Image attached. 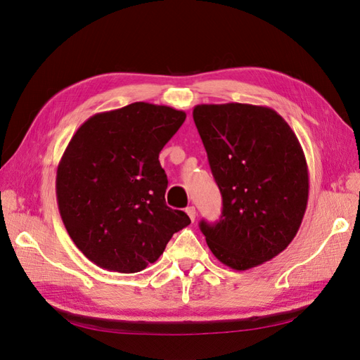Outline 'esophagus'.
Here are the masks:
<instances>
[{
	"label": "esophagus",
	"instance_id": "1",
	"mask_svg": "<svg viewBox=\"0 0 360 360\" xmlns=\"http://www.w3.org/2000/svg\"><path fill=\"white\" fill-rule=\"evenodd\" d=\"M186 213H188V216L191 217V221L193 222L195 217H197V209H195L193 205H191V207H188V209H186Z\"/></svg>",
	"mask_w": 360,
	"mask_h": 360
}]
</instances>
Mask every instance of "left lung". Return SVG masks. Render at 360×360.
I'll use <instances>...</instances> for the list:
<instances>
[{"label":"left lung","instance_id":"1","mask_svg":"<svg viewBox=\"0 0 360 360\" xmlns=\"http://www.w3.org/2000/svg\"><path fill=\"white\" fill-rule=\"evenodd\" d=\"M192 115L224 202L219 222L200 225L207 246L230 269L261 266L287 249L307 212L303 148L269 106L202 103Z\"/></svg>","mask_w":360,"mask_h":360}]
</instances>
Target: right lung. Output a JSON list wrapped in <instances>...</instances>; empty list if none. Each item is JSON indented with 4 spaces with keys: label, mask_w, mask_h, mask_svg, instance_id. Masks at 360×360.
I'll use <instances>...</instances> for the list:
<instances>
[{
    "label": "right lung",
    "mask_w": 360,
    "mask_h": 360,
    "mask_svg": "<svg viewBox=\"0 0 360 360\" xmlns=\"http://www.w3.org/2000/svg\"><path fill=\"white\" fill-rule=\"evenodd\" d=\"M186 112L135 102L94 114L76 130L57 167L64 226L96 266L136 274L158 261L189 216L165 202L159 153Z\"/></svg>",
    "instance_id": "obj_1"
}]
</instances>
